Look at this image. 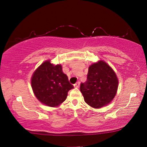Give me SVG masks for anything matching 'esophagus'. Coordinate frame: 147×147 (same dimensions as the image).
I'll use <instances>...</instances> for the list:
<instances>
[{"label":"esophagus","mask_w":147,"mask_h":147,"mask_svg":"<svg viewBox=\"0 0 147 147\" xmlns=\"http://www.w3.org/2000/svg\"><path fill=\"white\" fill-rule=\"evenodd\" d=\"M74 87L75 88H79V86H80V82H78L77 83H76L75 84H74Z\"/></svg>","instance_id":"34e87169"}]
</instances>
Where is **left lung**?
Instances as JSON below:
<instances>
[{
	"instance_id": "left-lung-1",
	"label": "left lung",
	"mask_w": 147,
	"mask_h": 147,
	"mask_svg": "<svg viewBox=\"0 0 147 147\" xmlns=\"http://www.w3.org/2000/svg\"><path fill=\"white\" fill-rule=\"evenodd\" d=\"M118 79L113 69L103 60L90 65L87 81L80 84L86 104L94 108L107 106L115 97Z\"/></svg>"
}]
</instances>
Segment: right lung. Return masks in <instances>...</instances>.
Returning a JSON list of instances; mask_svg holds the SVG:
<instances>
[{
	"mask_svg": "<svg viewBox=\"0 0 147 147\" xmlns=\"http://www.w3.org/2000/svg\"><path fill=\"white\" fill-rule=\"evenodd\" d=\"M31 87L37 100L49 107H57L67 98L74 86L63 74L60 64L54 65L46 60L38 67L31 77Z\"/></svg>",
	"mask_w": 147,
	"mask_h": 147,
	"instance_id": "obj_1",
	"label": "right lung"
}]
</instances>
